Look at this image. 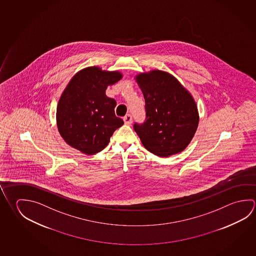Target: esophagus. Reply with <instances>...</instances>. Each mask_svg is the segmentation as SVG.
I'll return each mask as SVG.
<instances>
[{
	"mask_svg": "<svg viewBox=\"0 0 256 256\" xmlns=\"http://www.w3.org/2000/svg\"><path fill=\"white\" fill-rule=\"evenodd\" d=\"M123 120H124V122H125V124H126V125H130V124L132 123V116L130 115V114H128L126 116L124 117Z\"/></svg>",
	"mask_w": 256,
	"mask_h": 256,
	"instance_id": "esophagus-1",
	"label": "esophagus"
}]
</instances>
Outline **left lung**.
<instances>
[{
	"label": "left lung",
	"instance_id": "left-lung-1",
	"mask_svg": "<svg viewBox=\"0 0 256 256\" xmlns=\"http://www.w3.org/2000/svg\"><path fill=\"white\" fill-rule=\"evenodd\" d=\"M134 80L146 102V122L134 125L144 146L157 156L182 152L200 120L192 95L170 72L158 69L139 72Z\"/></svg>",
	"mask_w": 256,
	"mask_h": 256
}]
</instances>
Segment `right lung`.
<instances>
[{
    "mask_svg": "<svg viewBox=\"0 0 256 256\" xmlns=\"http://www.w3.org/2000/svg\"><path fill=\"white\" fill-rule=\"evenodd\" d=\"M123 77L120 71L89 66L77 72L59 98L56 126L66 143L92 156L108 146L114 131L124 124L116 117V100L106 89Z\"/></svg>",
    "mask_w": 256,
    "mask_h": 256,
    "instance_id": "right-lung-1",
    "label": "right lung"
}]
</instances>
